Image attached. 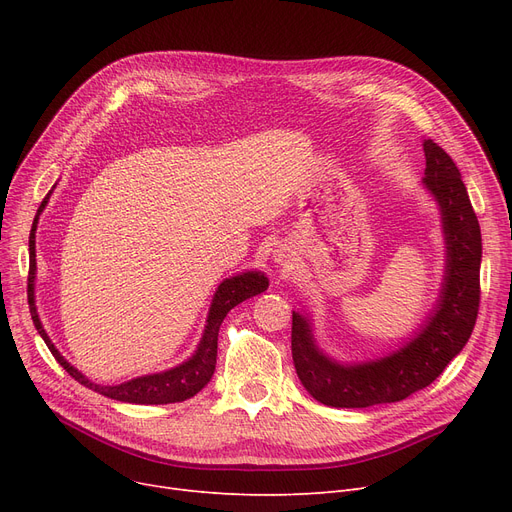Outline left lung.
I'll use <instances>...</instances> for the list:
<instances>
[{
	"label": "left lung",
	"mask_w": 512,
	"mask_h": 512,
	"mask_svg": "<svg viewBox=\"0 0 512 512\" xmlns=\"http://www.w3.org/2000/svg\"><path fill=\"white\" fill-rule=\"evenodd\" d=\"M423 186L438 201L446 242L440 299L421 330L398 351L344 365L317 348L311 321L292 311V361L305 390L321 405L365 409L398 402L432 384L463 351L479 311L481 230L461 172L432 139L423 141Z\"/></svg>",
	"instance_id": "8db88e82"
}]
</instances>
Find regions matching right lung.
I'll return each mask as SVG.
<instances>
[{"label":"right lung","instance_id":"add662e5","mask_svg":"<svg viewBox=\"0 0 512 512\" xmlns=\"http://www.w3.org/2000/svg\"><path fill=\"white\" fill-rule=\"evenodd\" d=\"M49 195L51 193H47L41 207L37 209L31 238H29V251H31L33 261H31V270H29V290L26 292H29V309H31L33 324H35L37 332L41 334V338L45 340L51 355L56 357V361L72 375L78 384H83L89 390H95L107 398H114L120 402H134V405H168V402H182L186 398L195 396L199 390H203L215 371V357H218V332H220L224 317L228 315L230 309H234L242 301H247V299L255 297V294H261L263 290H267L270 280H267L265 274H261V272H242L238 276L226 278L213 294V301H211L209 315H207V326L203 330V338L197 346L195 355L188 361H184L182 365H176V367H172L168 371H161V373L141 375V378H134V380H128V382L116 384V386L95 384L89 378H85L83 373H80L76 367H72L60 355L58 348L53 346L47 332L43 330V324H41L37 307H35V272H37L35 230H37L39 215L49 201Z\"/></svg>","mask_w":512,"mask_h":512}]
</instances>
